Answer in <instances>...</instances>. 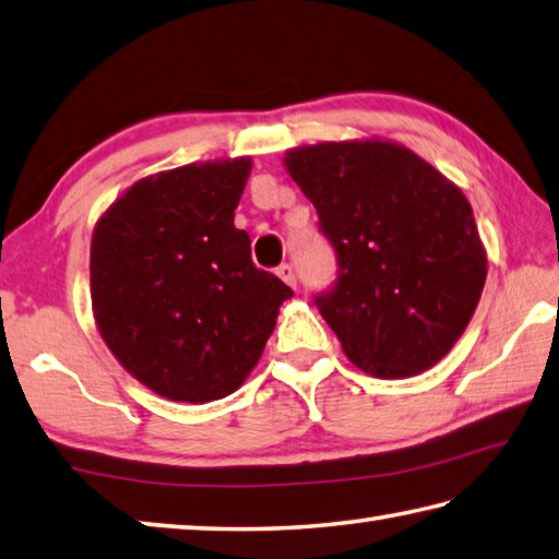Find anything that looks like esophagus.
Returning a JSON list of instances; mask_svg holds the SVG:
<instances>
[{
    "label": "esophagus",
    "mask_w": 559,
    "mask_h": 559,
    "mask_svg": "<svg viewBox=\"0 0 559 559\" xmlns=\"http://www.w3.org/2000/svg\"><path fill=\"white\" fill-rule=\"evenodd\" d=\"M277 277L282 280V282H287L289 287H297V274H295V267H292V264H280L277 267Z\"/></svg>",
    "instance_id": "esophagus-1"
}]
</instances>
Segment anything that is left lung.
<instances>
[{
    "label": "left lung",
    "mask_w": 559,
    "mask_h": 559,
    "mask_svg": "<svg viewBox=\"0 0 559 559\" xmlns=\"http://www.w3.org/2000/svg\"><path fill=\"white\" fill-rule=\"evenodd\" d=\"M336 252L314 297L366 373L407 378L444 358L474 317L486 252L466 195L393 142H324L285 156Z\"/></svg>",
    "instance_id": "1"
}]
</instances>
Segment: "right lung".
Masks as SVG:
<instances>
[{"instance_id":"right-lung-1","label":"right lung","mask_w":559,"mask_h":559,"mask_svg":"<svg viewBox=\"0 0 559 559\" xmlns=\"http://www.w3.org/2000/svg\"><path fill=\"white\" fill-rule=\"evenodd\" d=\"M250 159L136 181L95 225L91 297L115 358L156 395L211 403L260 360L292 292L233 225Z\"/></svg>"}]
</instances>
